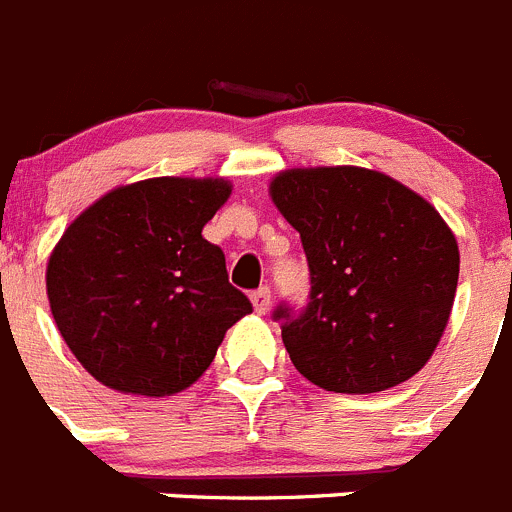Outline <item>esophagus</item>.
<instances>
[{
  "instance_id": "esophagus-1",
  "label": "esophagus",
  "mask_w": 512,
  "mask_h": 512,
  "mask_svg": "<svg viewBox=\"0 0 512 512\" xmlns=\"http://www.w3.org/2000/svg\"><path fill=\"white\" fill-rule=\"evenodd\" d=\"M251 305H253V310L259 312V315H266V312H269V307H271L269 287L256 289V292H253V295H251Z\"/></svg>"
}]
</instances>
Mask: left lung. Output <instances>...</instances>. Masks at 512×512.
Wrapping results in <instances>:
<instances>
[{
	"mask_svg": "<svg viewBox=\"0 0 512 512\" xmlns=\"http://www.w3.org/2000/svg\"><path fill=\"white\" fill-rule=\"evenodd\" d=\"M271 202L300 233L310 302L279 307L297 372L328 392L408 382L436 351L459 282V243L431 202L361 166L279 171Z\"/></svg>",
	"mask_w": 512,
	"mask_h": 512,
	"instance_id": "1",
	"label": "left lung"
}]
</instances>
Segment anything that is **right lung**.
<instances>
[{
    "mask_svg": "<svg viewBox=\"0 0 512 512\" xmlns=\"http://www.w3.org/2000/svg\"><path fill=\"white\" fill-rule=\"evenodd\" d=\"M223 176L115 187L63 230L45 289L79 364L110 390L166 397L205 374L251 302L202 228L228 202Z\"/></svg>",
    "mask_w": 512,
    "mask_h": 512,
    "instance_id": "right-lung-1",
    "label": "right lung"
}]
</instances>
